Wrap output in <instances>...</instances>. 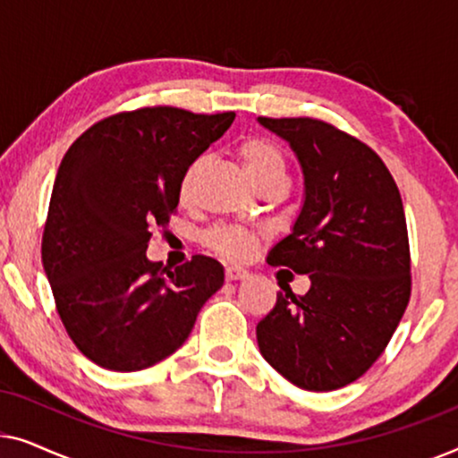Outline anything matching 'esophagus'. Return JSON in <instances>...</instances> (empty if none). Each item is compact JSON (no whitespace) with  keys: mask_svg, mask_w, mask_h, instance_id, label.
Listing matches in <instances>:
<instances>
[{"mask_svg":"<svg viewBox=\"0 0 458 458\" xmlns=\"http://www.w3.org/2000/svg\"><path fill=\"white\" fill-rule=\"evenodd\" d=\"M225 277H227V281H240L248 277V271L240 267H227L225 268Z\"/></svg>","mask_w":458,"mask_h":458,"instance_id":"esophagus-1","label":"esophagus"}]
</instances>
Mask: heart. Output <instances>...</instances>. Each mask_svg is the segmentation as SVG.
<instances>
[{
    "label": "heart",
    "mask_w": 458,
    "mask_h": 458,
    "mask_svg": "<svg viewBox=\"0 0 458 458\" xmlns=\"http://www.w3.org/2000/svg\"><path fill=\"white\" fill-rule=\"evenodd\" d=\"M240 160L243 171H246L248 179L252 183H260L267 179H285V158L281 149L275 146L273 141L265 140V137H250L240 146ZM198 165H191L187 168L183 179H181V199L191 196L193 177H196ZM210 248L218 252L225 259L231 260H248L250 256L256 252L259 246V235L246 229L235 227H218L208 235Z\"/></svg>",
    "instance_id": "b5f03b06"
}]
</instances>
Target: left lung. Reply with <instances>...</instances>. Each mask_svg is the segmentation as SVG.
<instances>
[{"label": "left lung", "instance_id": "8db88e82", "mask_svg": "<svg viewBox=\"0 0 458 458\" xmlns=\"http://www.w3.org/2000/svg\"><path fill=\"white\" fill-rule=\"evenodd\" d=\"M302 168L304 199L290 235L267 256L309 275L277 293L256 325L260 354L293 386L329 392L359 379L390 342L411 296L403 199L371 148L315 118H256Z\"/></svg>", "mask_w": 458, "mask_h": 458}]
</instances>
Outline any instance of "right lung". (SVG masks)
<instances>
[{"label":"right lung","instance_id":"obj_1","mask_svg":"<svg viewBox=\"0 0 458 458\" xmlns=\"http://www.w3.org/2000/svg\"><path fill=\"white\" fill-rule=\"evenodd\" d=\"M235 114L141 108L104 118L68 149L49 199L41 259L77 348L110 371H141L190 337L225 284L208 256L166 268L146 250L168 225L187 168Z\"/></svg>","mask_w":458,"mask_h":458}]
</instances>
